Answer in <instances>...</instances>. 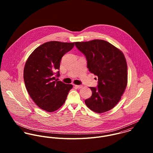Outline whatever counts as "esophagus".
I'll use <instances>...</instances> for the list:
<instances>
[{
	"label": "esophagus",
	"mask_w": 153,
	"mask_h": 153,
	"mask_svg": "<svg viewBox=\"0 0 153 153\" xmlns=\"http://www.w3.org/2000/svg\"><path fill=\"white\" fill-rule=\"evenodd\" d=\"M75 87H76L77 88H78V89H81V88H82L83 87V86H82V85H75Z\"/></svg>",
	"instance_id": "esophagus-1"
}]
</instances>
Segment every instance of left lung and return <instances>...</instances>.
<instances>
[{
	"label": "left lung",
	"instance_id": "left-lung-1",
	"mask_svg": "<svg viewBox=\"0 0 153 153\" xmlns=\"http://www.w3.org/2000/svg\"><path fill=\"white\" fill-rule=\"evenodd\" d=\"M75 44L85 56L89 71L98 76L97 87H89L92 95L85 100L86 105L99 114L113 108L127 85V65L123 53L101 39Z\"/></svg>",
	"mask_w": 153,
	"mask_h": 153
}]
</instances>
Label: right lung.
Listing matches in <instances>:
<instances>
[{
  "mask_svg": "<svg viewBox=\"0 0 153 153\" xmlns=\"http://www.w3.org/2000/svg\"><path fill=\"white\" fill-rule=\"evenodd\" d=\"M75 42L51 41L43 44L30 54L23 71V79L28 94L35 103L47 112L59 109L65 102L71 84L58 81L62 56L71 51Z\"/></svg>",
  "mask_w": 153,
  "mask_h": 153,
  "instance_id": "right-lung-1",
  "label": "right lung"
}]
</instances>
